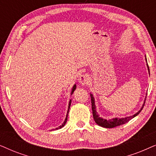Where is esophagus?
<instances>
[{
  "label": "esophagus",
  "instance_id": "34e87169",
  "mask_svg": "<svg viewBox=\"0 0 156 156\" xmlns=\"http://www.w3.org/2000/svg\"><path fill=\"white\" fill-rule=\"evenodd\" d=\"M79 82H80L81 85L85 86V85L88 84L90 82V79H89V76L87 74H82L79 78Z\"/></svg>",
  "mask_w": 156,
  "mask_h": 156
}]
</instances>
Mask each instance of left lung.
Returning <instances> with one entry per match:
<instances>
[{
  "label": "left lung",
  "instance_id": "obj_1",
  "mask_svg": "<svg viewBox=\"0 0 156 156\" xmlns=\"http://www.w3.org/2000/svg\"><path fill=\"white\" fill-rule=\"evenodd\" d=\"M145 57H146V65H147V68H148V73L150 74V70H149L148 63H147L146 56ZM90 97H91V106H92V114H93V117H94V121L97 125H99L100 126L104 127V128H107V129H111V128H114V127L118 126L124 124V123L129 122L130 120H131L132 119H133L134 117H136L137 115L139 114V113L141 112L143 108H144L145 101H146V97L145 98L144 104L142 105L141 108H140V110L138 111L137 113H136L135 114L132 115V116H130L124 117V118H118V117H115V118H113V119H104L103 117L100 116L99 114H98V112H97V110H96L97 109V108H96V105H95V99L92 93H90Z\"/></svg>",
  "mask_w": 156,
  "mask_h": 156
}]
</instances>
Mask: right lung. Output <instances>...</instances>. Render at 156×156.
<instances>
[{
	"instance_id": "add662e5",
	"label": "right lung",
	"mask_w": 156,
	"mask_h": 156,
	"mask_svg": "<svg viewBox=\"0 0 156 156\" xmlns=\"http://www.w3.org/2000/svg\"><path fill=\"white\" fill-rule=\"evenodd\" d=\"M76 84H74V86L72 87V91H71V95L72 94H73V92L74 91V90H75V89H76ZM71 102H72V99H70V100H69V105H68V109H67V115H66V118H65V121H64L62 124L59 126V127L56 128V129H55L51 130V131H53V130H58V129H62V127H64V126L65 125V123H66V122H67V116H68V114H69V111L70 106H71Z\"/></svg>"
}]
</instances>
